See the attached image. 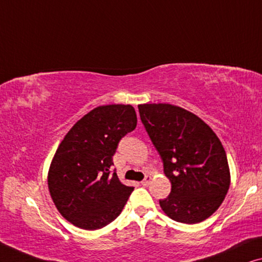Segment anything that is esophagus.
I'll return each mask as SVG.
<instances>
[{
    "mask_svg": "<svg viewBox=\"0 0 262 262\" xmlns=\"http://www.w3.org/2000/svg\"><path fill=\"white\" fill-rule=\"evenodd\" d=\"M141 184H142V185H143V186H148V185H149V184H150V177H148V176H147V177H146V178L142 180V182H141Z\"/></svg>",
    "mask_w": 262,
    "mask_h": 262,
    "instance_id": "esophagus-1",
    "label": "esophagus"
}]
</instances>
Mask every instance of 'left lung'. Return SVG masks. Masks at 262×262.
Instances as JSON below:
<instances>
[{"mask_svg":"<svg viewBox=\"0 0 262 262\" xmlns=\"http://www.w3.org/2000/svg\"><path fill=\"white\" fill-rule=\"evenodd\" d=\"M138 108L172 185L168 197L159 201L163 211L180 223L206 220L222 204L230 185L220 139L203 120L180 106L153 103Z\"/></svg>","mask_w":262,"mask_h":262,"instance_id":"obj_1","label":"left lung"}]
</instances>
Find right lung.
Returning a JSON list of instances; mask_svg holds the SVG:
<instances>
[{
	"mask_svg": "<svg viewBox=\"0 0 262 262\" xmlns=\"http://www.w3.org/2000/svg\"><path fill=\"white\" fill-rule=\"evenodd\" d=\"M136 122L129 104L101 105L76 122L60 142L47 183L58 211L73 226L101 229L122 211L134 187L123 185L112 171L113 156Z\"/></svg>",
	"mask_w": 262,
	"mask_h": 262,
	"instance_id": "1",
	"label": "right lung"
}]
</instances>
